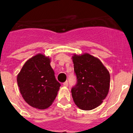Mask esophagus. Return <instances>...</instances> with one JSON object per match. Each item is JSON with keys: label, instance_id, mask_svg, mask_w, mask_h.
Returning <instances> with one entry per match:
<instances>
[{"label": "esophagus", "instance_id": "34e87169", "mask_svg": "<svg viewBox=\"0 0 133 133\" xmlns=\"http://www.w3.org/2000/svg\"><path fill=\"white\" fill-rule=\"evenodd\" d=\"M63 86H64V87H68V86H69L68 81H66V82H64V83H63Z\"/></svg>", "mask_w": 133, "mask_h": 133}]
</instances>
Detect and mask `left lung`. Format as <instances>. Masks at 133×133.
Masks as SVG:
<instances>
[{
  "mask_svg": "<svg viewBox=\"0 0 133 133\" xmlns=\"http://www.w3.org/2000/svg\"><path fill=\"white\" fill-rule=\"evenodd\" d=\"M77 83L71 90L73 101L79 109L97 108L109 93L110 74L97 57L88 53L72 56Z\"/></svg>",
  "mask_w": 133,
  "mask_h": 133,
  "instance_id": "8db88e82",
  "label": "left lung"
}]
</instances>
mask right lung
Wrapping results in <instances>:
<instances>
[{
  "mask_svg": "<svg viewBox=\"0 0 133 133\" xmlns=\"http://www.w3.org/2000/svg\"><path fill=\"white\" fill-rule=\"evenodd\" d=\"M50 63L49 56L37 54L24 63L17 75L23 98L30 106L41 110L52 104L61 87Z\"/></svg>",
  "mask_w": 133,
  "mask_h": 133,
  "instance_id": "obj_1",
  "label": "right lung"
}]
</instances>
